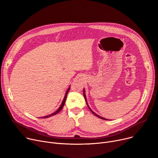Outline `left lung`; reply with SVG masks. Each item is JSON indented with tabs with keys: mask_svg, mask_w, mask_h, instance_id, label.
Here are the masks:
<instances>
[{
	"mask_svg": "<svg viewBox=\"0 0 158 158\" xmlns=\"http://www.w3.org/2000/svg\"><path fill=\"white\" fill-rule=\"evenodd\" d=\"M83 92H84V98H85V102H86V104H87V106H88V108H89V109L90 110V111L93 113V114L94 115H96L97 117H99V118H102V119H104V120H108V119H106V118H104V117H100V116H99V115H97L95 113H94V111H93L91 110V108H89V106H88V104H87V99H86V97H85V89H84V91H83Z\"/></svg>",
	"mask_w": 158,
	"mask_h": 158,
	"instance_id": "obj_1",
	"label": "left lung"
}]
</instances>
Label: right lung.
<instances>
[{"mask_svg": "<svg viewBox=\"0 0 158 158\" xmlns=\"http://www.w3.org/2000/svg\"><path fill=\"white\" fill-rule=\"evenodd\" d=\"M69 89H70V87H69L68 88V89H67V92H66V93H65V97H64V100H63V102H62V103H61V106H60V108H58V110L57 111H56L54 113H52V114H50V115H47V116L43 117H41V118H47V117H50V116H52V115H56V114H57L58 113H59V112L61 110V109L63 108V107H64V104H65V100H66V98H67V93H68V92H69Z\"/></svg>", "mask_w": 158, "mask_h": 158, "instance_id": "1", "label": "right lung"}]
</instances>
